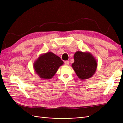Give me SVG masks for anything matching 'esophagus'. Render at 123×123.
Here are the masks:
<instances>
[{
    "mask_svg": "<svg viewBox=\"0 0 123 123\" xmlns=\"http://www.w3.org/2000/svg\"><path fill=\"white\" fill-rule=\"evenodd\" d=\"M64 63H65V65H66V66H68V65H69V61H65Z\"/></svg>",
    "mask_w": 123,
    "mask_h": 123,
    "instance_id": "1",
    "label": "esophagus"
}]
</instances>
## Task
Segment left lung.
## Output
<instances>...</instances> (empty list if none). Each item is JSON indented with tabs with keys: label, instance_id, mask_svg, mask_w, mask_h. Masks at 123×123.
Listing matches in <instances>:
<instances>
[{
	"label": "left lung",
	"instance_id": "obj_1",
	"mask_svg": "<svg viewBox=\"0 0 123 123\" xmlns=\"http://www.w3.org/2000/svg\"><path fill=\"white\" fill-rule=\"evenodd\" d=\"M74 59L72 67L80 80L90 79L95 74L98 62L91 53L77 51L74 55Z\"/></svg>",
	"mask_w": 123,
	"mask_h": 123
}]
</instances>
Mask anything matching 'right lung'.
Wrapping results in <instances>:
<instances>
[{
  "instance_id": "right-lung-1",
  "label": "right lung",
  "mask_w": 123,
  "mask_h": 123,
  "mask_svg": "<svg viewBox=\"0 0 123 123\" xmlns=\"http://www.w3.org/2000/svg\"><path fill=\"white\" fill-rule=\"evenodd\" d=\"M64 62L53 53L40 54L33 64L35 73L42 79H51Z\"/></svg>"
}]
</instances>
